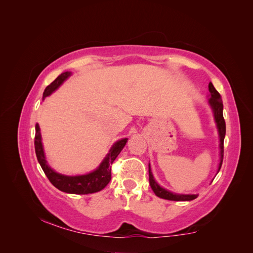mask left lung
Instances as JSON below:
<instances>
[{
  "mask_svg": "<svg viewBox=\"0 0 253 253\" xmlns=\"http://www.w3.org/2000/svg\"><path fill=\"white\" fill-rule=\"evenodd\" d=\"M209 91H210V100L209 103L214 113V119L217 125L218 133H219V148H220V162L218 166V171L221 168V164H223L224 159V138L226 135V122L223 116V101H221V96L219 95L218 91L213 86V84L209 83ZM149 180H150V186L153 190V192L155 193L156 196L164 198V200L168 201H175V202H186V201H193L197 197V195H179V194H174L172 192H169L166 189L160 187L158 183L155 181L154 177H153V174L151 172V168L149 165Z\"/></svg>",
  "mask_w": 253,
  "mask_h": 253,
  "instance_id": "left-lung-1",
  "label": "left lung"
}]
</instances>
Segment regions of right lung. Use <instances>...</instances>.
I'll list each match as a JSON object with an SVG mask.
<instances>
[{
    "instance_id": "obj_1",
    "label": "right lung",
    "mask_w": 253,
    "mask_h": 253,
    "mask_svg": "<svg viewBox=\"0 0 253 253\" xmlns=\"http://www.w3.org/2000/svg\"><path fill=\"white\" fill-rule=\"evenodd\" d=\"M71 76L70 72H65L61 74L56 78L55 81H52L48 86L45 88L43 93V98L49 96L53 90H56L63 81ZM127 141V138L121 139L115 143L110 153L104 158L101 165L99 166L97 170L94 172L88 173L86 175H80V176H65L56 173L52 171L50 168L47 166V162L44 156V151L41 142V133L40 127L36 125V135H35V151L42 170L44 171L48 180L59 189L62 192L72 193V194H89L95 193L98 191H101L105 186L108 185L112 178V165L114 160L119 155L121 150L125 148V145Z\"/></svg>"
}]
</instances>
